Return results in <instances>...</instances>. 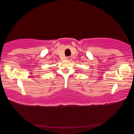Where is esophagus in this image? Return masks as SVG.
<instances>
[{"label":"esophagus","instance_id":"1","mask_svg":"<svg viewBox=\"0 0 134 134\" xmlns=\"http://www.w3.org/2000/svg\"><path fill=\"white\" fill-rule=\"evenodd\" d=\"M72 59V56H68V57H67V58H66V59H67V60H69V61H71V60Z\"/></svg>","mask_w":134,"mask_h":134}]
</instances>
